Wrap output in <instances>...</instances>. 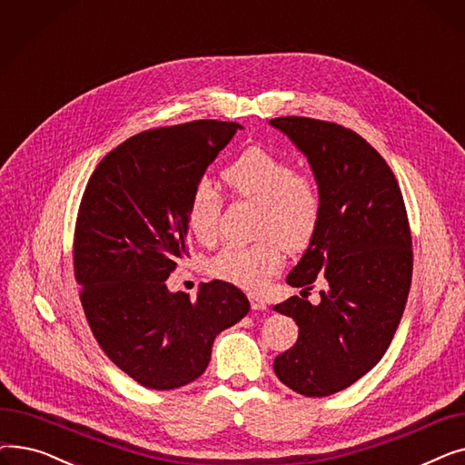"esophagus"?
<instances>
[{"label":"esophagus","instance_id":"obj_1","mask_svg":"<svg viewBox=\"0 0 465 465\" xmlns=\"http://www.w3.org/2000/svg\"><path fill=\"white\" fill-rule=\"evenodd\" d=\"M249 300H251V307H252L254 311H263V309H267V303H265V300H263L262 296H258V294H249Z\"/></svg>","mask_w":465,"mask_h":465}]
</instances>
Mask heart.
<instances>
[{"instance_id":"heart-1","label":"heart","mask_w":465,"mask_h":465,"mask_svg":"<svg viewBox=\"0 0 465 465\" xmlns=\"http://www.w3.org/2000/svg\"><path fill=\"white\" fill-rule=\"evenodd\" d=\"M223 181L241 198L260 205L251 245H226L211 262L209 273L230 284L258 290L284 265L286 247L296 251L311 241L321 216V193L314 181L298 175L288 160L252 146L235 158ZM223 198L207 183H198L186 205L190 233L209 245L218 235Z\"/></svg>"}]
</instances>
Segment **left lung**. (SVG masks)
<instances>
[{"label": "left lung", "instance_id": "left-lung-1", "mask_svg": "<svg viewBox=\"0 0 465 465\" xmlns=\"http://www.w3.org/2000/svg\"><path fill=\"white\" fill-rule=\"evenodd\" d=\"M270 124L307 158L321 193L319 224L286 282L328 286L319 305L292 296L273 307L300 328L273 370L294 392L324 398L375 368L398 330L412 277L407 213L392 169L356 132L307 116Z\"/></svg>", "mask_w": 465, "mask_h": 465}]
</instances>
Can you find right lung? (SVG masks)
Instances as JSON below:
<instances>
[{
  "mask_svg": "<svg viewBox=\"0 0 465 465\" xmlns=\"http://www.w3.org/2000/svg\"><path fill=\"white\" fill-rule=\"evenodd\" d=\"M237 130V122L193 120L137 134L86 184L73 254L83 309L104 352L141 386L198 379L214 337L251 311L224 281L203 282L195 302L165 284L186 256L190 193Z\"/></svg>",
  "mask_w": 465,
  "mask_h": 465,
  "instance_id": "add662e5",
  "label": "right lung"
}]
</instances>
